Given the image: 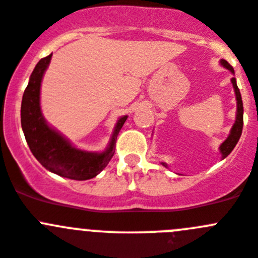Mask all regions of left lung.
I'll return each instance as SVG.
<instances>
[{
  "label": "left lung",
  "mask_w": 258,
  "mask_h": 258,
  "mask_svg": "<svg viewBox=\"0 0 258 258\" xmlns=\"http://www.w3.org/2000/svg\"><path fill=\"white\" fill-rule=\"evenodd\" d=\"M221 64H223L225 69L229 70L232 74H234V70L233 67L228 63L225 59H221ZM232 84H233V88H234L235 91V98H237V118H235V123L233 124V128L230 131V135L228 136V139L224 141L223 144L220 145V153L223 155V159L227 158L230 153H232L233 149L235 148L237 143L239 141V137L242 135V128H243V103H242V96H240V91L238 89L237 83H235V79H232ZM164 167H167L165 163H162Z\"/></svg>",
  "instance_id": "1"
}]
</instances>
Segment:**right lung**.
Listing matches in <instances>:
<instances>
[{
    "mask_svg": "<svg viewBox=\"0 0 258 258\" xmlns=\"http://www.w3.org/2000/svg\"><path fill=\"white\" fill-rule=\"evenodd\" d=\"M50 58L52 54L38 62L24 91L21 127L25 140L38 162L50 172L75 180L91 179L107 167L114 155L117 135L126 122L127 115L118 119L109 148L104 153H88L74 148L63 136L45 123L40 112V83Z\"/></svg>",
    "mask_w": 258,
    "mask_h": 258,
    "instance_id": "obj_1",
    "label": "right lung"
}]
</instances>
